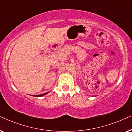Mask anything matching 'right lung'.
<instances>
[{"mask_svg":"<svg viewBox=\"0 0 132 132\" xmlns=\"http://www.w3.org/2000/svg\"><path fill=\"white\" fill-rule=\"evenodd\" d=\"M49 93V92H47V93H44V94H39V95H35V97H42V96H43V95H46L47 94V93Z\"/></svg>","mask_w":132,"mask_h":132,"instance_id":"1","label":"right lung"}]
</instances>
